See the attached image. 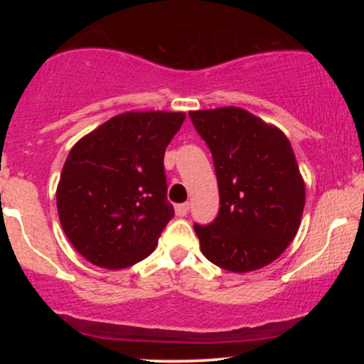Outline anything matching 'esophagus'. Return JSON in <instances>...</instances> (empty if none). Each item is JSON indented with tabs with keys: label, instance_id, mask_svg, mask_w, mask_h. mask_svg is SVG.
<instances>
[{
	"label": "esophagus",
	"instance_id": "34e87169",
	"mask_svg": "<svg viewBox=\"0 0 364 364\" xmlns=\"http://www.w3.org/2000/svg\"><path fill=\"white\" fill-rule=\"evenodd\" d=\"M174 208H176V215L178 217H185L188 214V210H190V203H188V202L178 203V205Z\"/></svg>",
	"mask_w": 364,
	"mask_h": 364
}]
</instances>
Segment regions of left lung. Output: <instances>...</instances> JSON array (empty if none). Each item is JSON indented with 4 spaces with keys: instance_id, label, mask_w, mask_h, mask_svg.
Returning <instances> with one entry per match:
<instances>
[{
    "instance_id": "left-lung-1",
    "label": "left lung",
    "mask_w": 364,
    "mask_h": 364,
    "mask_svg": "<svg viewBox=\"0 0 364 364\" xmlns=\"http://www.w3.org/2000/svg\"><path fill=\"white\" fill-rule=\"evenodd\" d=\"M191 123L214 159L220 208L195 224L207 260L245 274L272 263L298 232L304 181L279 128L241 107L191 111Z\"/></svg>"
}]
</instances>
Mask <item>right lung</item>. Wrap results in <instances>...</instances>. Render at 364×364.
I'll list each match as a JSON object with an SVG mask.
<instances>
[{
  "instance_id": "add662e5",
  "label": "right lung",
  "mask_w": 364,
  "mask_h": 364,
  "mask_svg": "<svg viewBox=\"0 0 364 364\" xmlns=\"http://www.w3.org/2000/svg\"><path fill=\"white\" fill-rule=\"evenodd\" d=\"M185 116L123 112L70 150L56 190L58 215L70 243L90 263L127 269L156 250L174 215L164 152Z\"/></svg>"
}]
</instances>
